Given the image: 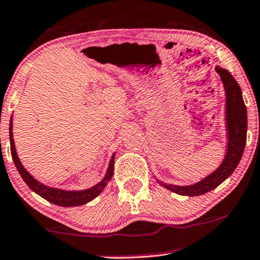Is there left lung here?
<instances>
[{
	"mask_svg": "<svg viewBox=\"0 0 260 260\" xmlns=\"http://www.w3.org/2000/svg\"><path fill=\"white\" fill-rule=\"evenodd\" d=\"M215 70L221 77L225 91V128L228 140L225 156L217 169L193 185H172L156 179L160 186L176 194L197 197L215 189L234 173L244 153L247 138V110L242 98L241 88L234 77L224 68L216 66Z\"/></svg>",
	"mask_w": 260,
	"mask_h": 260,
	"instance_id": "1",
	"label": "left lung"
}]
</instances>
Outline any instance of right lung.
Instances as JSON below:
<instances>
[{
    "label": "right lung",
    "instance_id": "1",
    "mask_svg": "<svg viewBox=\"0 0 260 260\" xmlns=\"http://www.w3.org/2000/svg\"><path fill=\"white\" fill-rule=\"evenodd\" d=\"M9 140H11V152H12L13 162H14L16 169H18L19 174L21 175L22 180H24L26 185L34 190L35 193H37L38 196H41L42 198H44L45 200H48V202L55 204V205L64 206V208H71V206L84 205V204L91 202V200H93L96 197H98L102 192H103V189L106 188L107 183L110 181L111 176H113L114 174L115 152L113 153V156H111V158L109 160V166H108L106 175H104L103 179H102L98 183H96L94 186L90 187V188L79 189V190L55 188V187H50L48 185H44V183L39 182L38 180L35 179V177L25 169V167L22 166L20 159H19L18 153H16L14 138H13V116L11 117V122H9Z\"/></svg>",
    "mask_w": 260,
    "mask_h": 260
}]
</instances>
